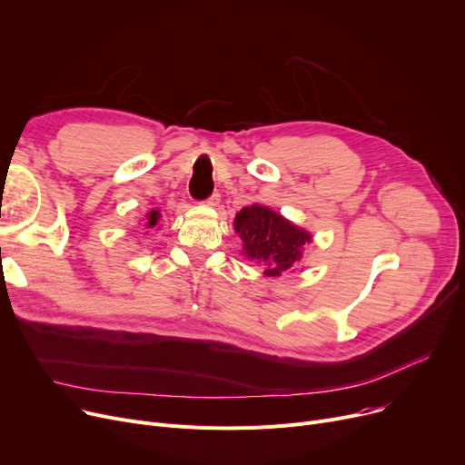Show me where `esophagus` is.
<instances>
[{"label": "esophagus", "instance_id": "34e87169", "mask_svg": "<svg viewBox=\"0 0 465 465\" xmlns=\"http://www.w3.org/2000/svg\"><path fill=\"white\" fill-rule=\"evenodd\" d=\"M205 203H207L209 207H216V205L220 203V193H216V192H214V193L211 195V198H209Z\"/></svg>", "mask_w": 465, "mask_h": 465}]
</instances>
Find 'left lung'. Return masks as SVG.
I'll return each instance as SVG.
<instances>
[{
	"label": "left lung",
	"mask_w": 465,
	"mask_h": 465,
	"mask_svg": "<svg viewBox=\"0 0 465 465\" xmlns=\"http://www.w3.org/2000/svg\"><path fill=\"white\" fill-rule=\"evenodd\" d=\"M233 230L242 242L241 254L256 262L263 277L273 279L296 272L305 245L312 241L311 232L260 203L242 207L233 218Z\"/></svg>",
	"instance_id": "obj_1"
}]
</instances>
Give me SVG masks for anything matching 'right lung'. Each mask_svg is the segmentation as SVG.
<instances>
[{
    "instance_id": "right-lung-1",
    "label": "right lung",
    "mask_w": 465,
    "mask_h": 465,
    "mask_svg": "<svg viewBox=\"0 0 465 465\" xmlns=\"http://www.w3.org/2000/svg\"><path fill=\"white\" fill-rule=\"evenodd\" d=\"M160 211L158 209H151L149 213H146L141 220H139V224H143L144 228H154L156 224H158V220H160Z\"/></svg>"
}]
</instances>
